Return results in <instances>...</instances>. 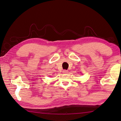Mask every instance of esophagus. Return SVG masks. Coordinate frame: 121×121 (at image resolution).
Listing matches in <instances>:
<instances>
[{
	"label": "esophagus",
	"instance_id": "1",
	"mask_svg": "<svg viewBox=\"0 0 121 121\" xmlns=\"http://www.w3.org/2000/svg\"><path fill=\"white\" fill-rule=\"evenodd\" d=\"M62 72H63V73H68V70H63V71H62Z\"/></svg>",
	"mask_w": 121,
	"mask_h": 121
}]
</instances>
